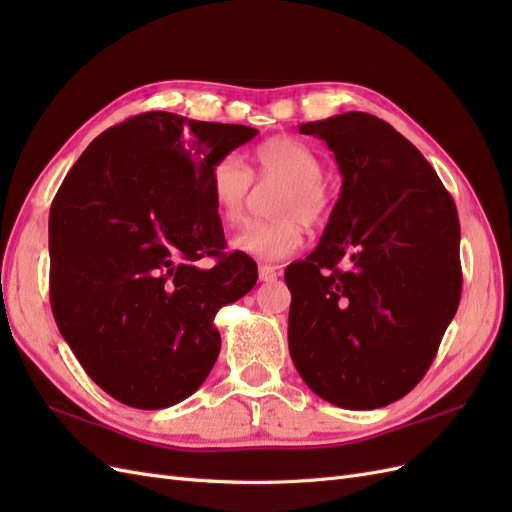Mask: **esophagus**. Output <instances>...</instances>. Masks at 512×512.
I'll list each match as a JSON object with an SVG mask.
<instances>
[{"instance_id":"34e87169","label":"esophagus","mask_w":512,"mask_h":512,"mask_svg":"<svg viewBox=\"0 0 512 512\" xmlns=\"http://www.w3.org/2000/svg\"><path fill=\"white\" fill-rule=\"evenodd\" d=\"M277 275H280V269L273 267V265H260V267H258L260 282H273Z\"/></svg>"}]
</instances>
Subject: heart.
I'll return each mask as SVG.
<instances>
[{"instance_id":"1","label":"heart","mask_w":512,"mask_h":512,"mask_svg":"<svg viewBox=\"0 0 512 512\" xmlns=\"http://www.w3.org/2000/svg\"><path fill=\"white\" fill-rule=\"evenodd\" d=\"M258 183L280 181L271 194L273 218L245 224L230 239L239 254L258 260H282L292 256L305 241V222L318 224L329 213V188L322 179V160L305 143L290 136H275L252 151ZM252 170L228 153L209 170V194L228 224L239 222L254 192Z\"/></svg>"}]
</instances>
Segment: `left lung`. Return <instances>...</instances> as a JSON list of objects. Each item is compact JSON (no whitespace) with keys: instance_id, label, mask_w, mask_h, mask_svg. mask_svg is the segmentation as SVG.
<instances>
[{"instance_id":"left-lung-1","label":"left lung","mask_w":512,"mask_h":512,"mask_svg":"<svg viewBox=\"0 0 512 512\" xmlns=\"http://www.w3.org/2000/svg\"><path fill=\"white\" fill-rule=\"evenodd\" d=\"M299 130L329 145L344 181L316 250L284 273L292 363L333 406H389L427 374L457 312V209L391 123L352 111Z\"/></svg>"}]
</instances>
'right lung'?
<instances>
[{"mask_svg":"<svg viewBox=\"0 0 512 512\" xmlns=\"http://www.w3.org/2000/svg\"><path fill=\"white\" fill-rule=\"evenodd\" d=\"M256 134L136 115L91 141L55 194L53 316L87 376L121 404L160 410L190 397L220 354L215 314L254 288L256 262L224 252L209 170Z\"/></svg>","mask_w":512,"mask_h":512,"instance_id":"obj_1","label":"right lung"}]
</instances>
